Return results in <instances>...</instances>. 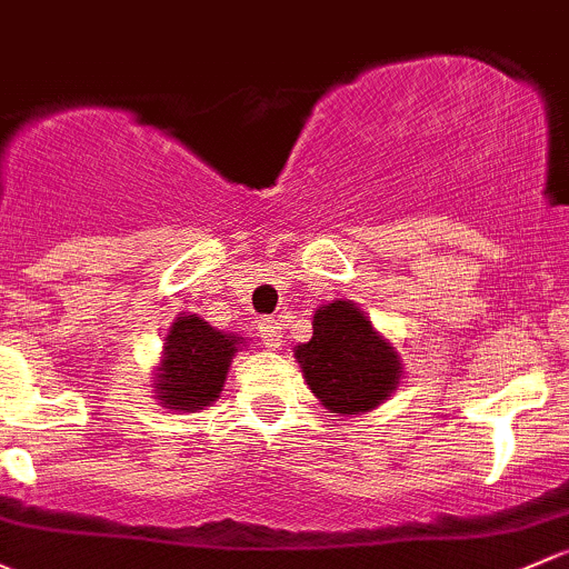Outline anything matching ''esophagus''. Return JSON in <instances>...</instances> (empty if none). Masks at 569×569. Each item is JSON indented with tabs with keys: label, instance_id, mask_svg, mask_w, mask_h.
I'll return each mask as SVG.
<instances>
[{
	"label": "esophagus",
	"instance_id": "1",
	"mask_svg": "<svg viewBox=\"0 0 569 569\" xmlns=\"http://www.w3.org/2000/svg\"><path fill=\"white\" fill-rule=\"evenodd\" d=\"M259 335L264 340L267 349H280L283 346V335H280V325L274 319H261L259 321Z\"/></svg>",
	"mask_w": 569,
	"mask_h": 569
}]
</instances>
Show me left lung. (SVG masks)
Wrapping results in <instances>:
<instances>
[{
    "instance_id": "left-lung-1",
    "label": "left lung",
    "mask_w": 569,
    "mask_h": 569,
    "mask_svg": "<svg viewBox=\"0 0 569 569\" xmlns=\"http://www.w3.org/2000/svg\"><path fill=\"white\" fill-rule=\"evenodd\" d=\"M305 381L332 415H360L390 398L400 357L351 300L321 305L313 338L295 349Z\"/></svg>"
}]
</instances>
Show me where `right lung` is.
<instances>
[{"label": "right lung", "mask_w": 569, "mask_h": 569, "mask_svg": "<svg viewBox=\"0 0 569 569\" xmlns=\"http://www.w3.org/2000/svg\"><path fill=\"white\" fill-rule=\"evenodd\" d=\"M242 338L223 335L199 316H177L158 368V400L166 409L199 411L218 398Z\"/></svg>", "instance_id": "right-lung-1"}]
</instances>
